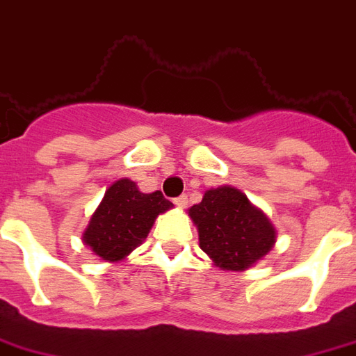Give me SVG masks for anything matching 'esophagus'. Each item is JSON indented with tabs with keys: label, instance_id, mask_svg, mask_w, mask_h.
Returning a JSON list of instances; mask_svg holds the SVG:
<instances>
[{
	"label": "esophagus",
	"instance_id": "obj_1",
	"mask_svg": "<svg viewBox=\"0 0 356 356\" xmlns=\"http://www.w3.org/2000/svg\"><path fill=\"white\" fill-rule=\"evenodd\" d=\"M173 202H175V205H179V207H186V204H188V196L183 194V196H179V198H175Z\"/></svg>",
	"mask_w": 356,
	"mask_h": 356
}]
</instances>
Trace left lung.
<instances>
[{"label": "left lung", "mask_w": 356, "mask_h": 356, "mask_svg": "<svg viewBox=\"0 0 356 356\" xmlns=\"http://www.w3.org/2000/svg\"><path fill=\"white\" fill-rule=\"evenodd\" d=\"M188 215L198 226L202 251L222 270H245L275 243V230L264 213L232 186L207 191Z\"/></svg>", "instance_id": "1"}]
</instances>
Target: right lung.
I'll use <instances>...</instances> for the list:
<instances>
[{"instance_id":"right-lung-1","label":"right lung","mask_w":356,"mask_h":356,"mask_svg":"<svg viewBox=\"0 0 356 356\" xmlns=\"http://www.w3.org/2000/svg\"><path fill=\"white\" fill-rule=\"evenodd\" d=\"M156 191L143 194L130 179H120L105 192L102 204L84 230V243L104 260H120L149 236L154 218L171 207Z\"/></svg>"}]
</instances>
